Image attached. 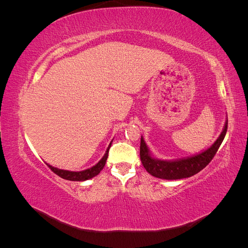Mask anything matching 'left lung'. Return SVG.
<instances>
[{"label":"left lung","mask_w":248,"mask_h":248,"mask_svg":"<svg viewBox=\"0 0 248 248\" xmlns=\"http://www.w3.org/2000/svg\"><path fill=\"white\" fill-rule=\"evenodd\" d=\"M228 130V120L224 124V128L220 133L219 138L216 140L214 144L207 149L206 151L202 152L196 156L188 157V158L179 159L174 161H166L153 158L149 152V149L144 141V139H140V161L146 170L152 176L160 179L167 180H177L188 178L198 174L202 169L206 168L209 162L213 159L217 150L219 149L221 142L226 137Z\"/></svg>","instance_id":"1"}]
</instances>
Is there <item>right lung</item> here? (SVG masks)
<instances>
[{
    "label": "right lung",
    "mask_w": 248,
    "mask_h": 248,
    "mask_svg": "<svg viewBox=\"0 0 248 248\" xmlns=\"http://www.w3.org/2000/svg\"><path fill=\"white\" fill-rule=\"evenodd\" d=\"M111 144V142H110ZM110 144L107 150L106 154L101 158V160L96 164V166L92 167L91 169H88L85 170H81V171H70V170H60L57 168H54L47 164V167L55 172L56 175H58L59 177H61L63 179L66 180H69V181H85V180H89L91 179L95 176H97L101 171V170L106 166V162L108 159V151H109V148H110Z\"/></svg>",
    "instance_id": "right-lung-1"
}]
</instances>
